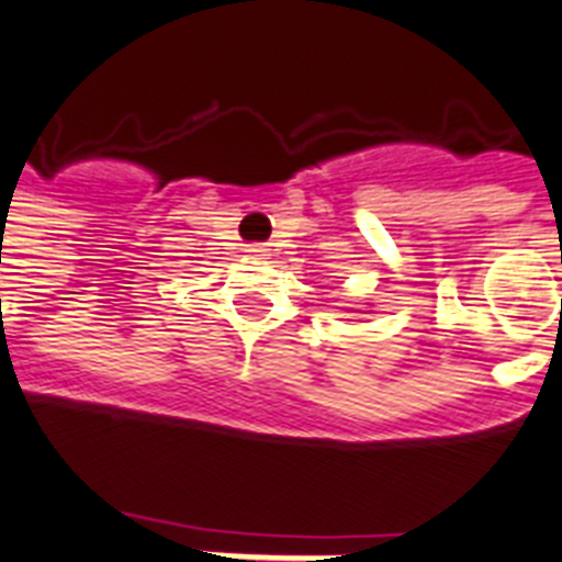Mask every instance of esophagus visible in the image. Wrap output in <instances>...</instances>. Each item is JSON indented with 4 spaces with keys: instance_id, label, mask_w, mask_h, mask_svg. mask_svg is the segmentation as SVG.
<instances>
[{
    "instance_id": "1",
    "label": "esophagus",
    "mask_w": 562,
    "mask_h": 562,
    "mask_svg": "<svg viewBox=\"0 0 562 562\" xmlns=\"http://www.w3.org/2000/svg\"><path fill=\"white\" fill-rule=\"evenodd\" d=\"M249 252H252V255H267V249H263V244H252V247H249Z\"/></svg>"
}]
</instances>
